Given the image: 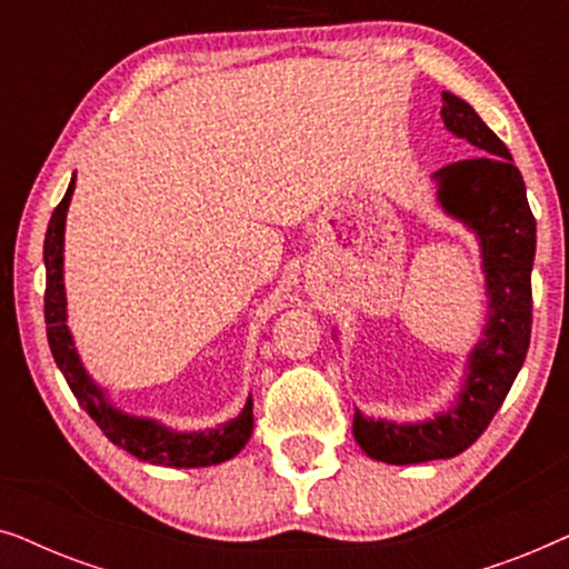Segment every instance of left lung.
I'll use <instances>...</instances> for the list:
<instances>
[{
	"label": "left lung",
	"instance_id": "8db88e82",
	"mask_svg": "<svg viewBox=\"0 0 569 569\" xmlns=\"http://www.w3.org/2000/svg\"><path fill=\"white\" fill-rule=\"evenodd\" d=\"M440 116L448 131L479 152L471 160L450 162L432 178L446 214L479 238L489 310L481 339L466 360L456 407L417 425H396L355 411L352 430L360 448L376 461L396 466L453 458L473 446L502 407L531 341L536 220L523 176L512 166L502 139L466 100L442 92Z\"/></svg>",
	"mask_w": 569,
	"mask_h": 569
}]
</instances>
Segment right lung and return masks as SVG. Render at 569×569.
<instances>
[{
	"label": "right lung",
	"instance_id": "right-lung-1",
	"mask_svg": "<svg viewBox=\"0 0 569 569\" xmlns=\"http://www.w3.org/2000/svg\"><path fill=\"white\" fill-rule=\"evenodd\" d=\"M74 178L69 183L64 199L53 209L49 230L43 240V263H46V337L53 360L64 372L69 388L80 407L96 419V425L113 446L137 456L139 461L154 466H173V469H197V466H214L238 456L253 432V401L248 396L243 411L230 422L201 432H178L170 427L154 422V419L123 415L106 399L103 388L82 368L77 355L72 333L67 329V295H64V220L69 201H72Z\"/></svg>",
	"mask_w": 569,
	"mask_h": 569
}]
</instances>
